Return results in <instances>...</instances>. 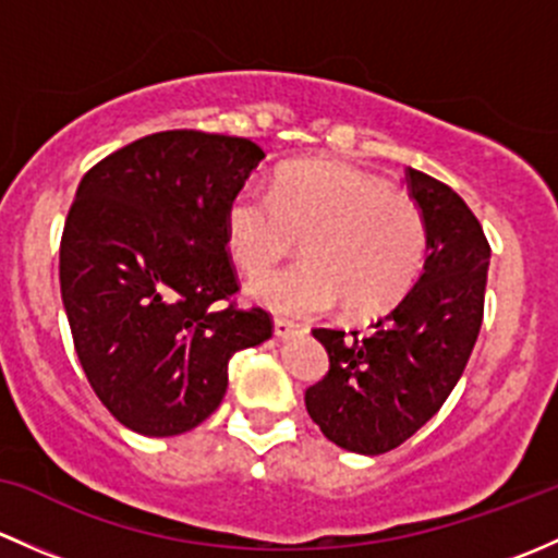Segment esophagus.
<instances>
[{
  "mask_svg": "<svg viewBox=\"0 0 558 558\" xmlns=\"http://www.w3.org/2000/svg\"><path fill=\"white\" fill-rule=\"evenodd\" d=\"M301 330H303V327L295 325V322L281 319V317L274 319V336H277V338H290V336H295V332H301Z\"/></svg>",
  "mask_w": 558,
  "mask_h": 558,
  "instance_id": "esophagus-1",
  "label": "esophagus"
}]
</instances>
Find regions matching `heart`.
<instances>
[{
  "label": "heart",
  "instance_id": "b5f03b06",
  "mask_svg": "<svg viewBox=\"0 0 558 558\" xmlns=\"http://www.w3.org/2000/svg\"><path fill=\"white\" fill-rule=\"evenodd\" d=\"M303 239L306 260L268 274L252 298L281 314H349L392 306L418 277L427 250L422 211L365 171L330 160L284 166L271 191L246 185L226 211V244L246 274L268 271Z\"/></svg>",
  "mask_w": 558,
  "mask_h": 558
}]
</instances>
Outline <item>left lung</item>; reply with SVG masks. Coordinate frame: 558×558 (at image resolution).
Returning <instances> with one entry per match:
<instances>
[{
	"label": "left lung",
	"instance_id": "1",
	"mask_svg": "<svg viewBox=\"0 0 558 558\" xmlns=\"http://www.w3.org/2000/svg\"><path fill=\"white\" fill-rule=\"evenodd\" d=\"M405 185L422 209L427 257L416 284L365 336L317 327L330 371L306 411L341 449L376 457L429 422L457 387L484 322L489 241L470 206L424 171Z\"/></svg>",
	"mask_w": 558,
	"mask_h": 558
}]
</instances>
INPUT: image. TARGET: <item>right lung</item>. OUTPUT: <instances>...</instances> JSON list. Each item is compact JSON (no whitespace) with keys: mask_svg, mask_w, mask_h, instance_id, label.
Instances as JSON below:
<instances>
[{"mask_svg":"<svg viewBox=\"0 0 558 558\" xmlns=\"http://www.w3.org/2000/svg\"><path fill=\"white\" fill-rule=\"evenodd\" d=\"M266 153L250 140L160 131L80 182L61 236V301L80 365L134 433L198 427L228 389V360L271 338L239 312L226 211Z\"/></svg>","mask_w":558,"mask_h":558,"instance_id":"add662e5","label":"right lung"}]
</instances>
